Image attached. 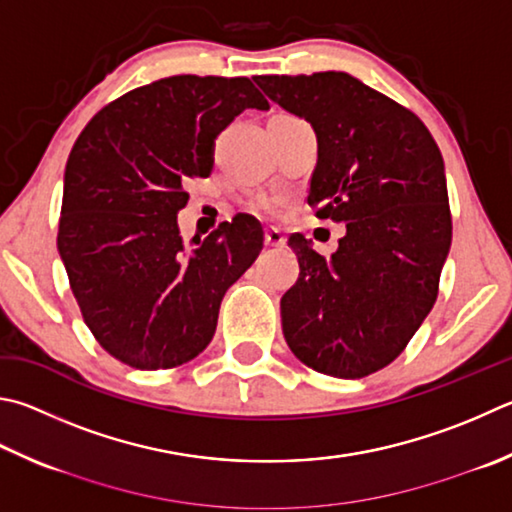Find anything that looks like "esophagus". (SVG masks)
Listing matches in <instances>:
<instances>
[{
  "mask_svg": "<svg viewBox=\"0 0 512 512\" xmlns=\"http://www.w3.org/2000/svg\"><path fill=\"white\" fill-rule=\"evenodd\" d=\"M266 244L273 248H284L286 246V237L280 228H268L266 230Z\"/></svg>",
  "mask_w": 512,
  "mask_h": 512,
  "instance_id": "esophagus-1",
  "label": "esophagus"
}]
</instances>
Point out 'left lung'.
I'll list each match as a JSON object with an SVG mask.
<instances>
[{
	"mask_svg": "<svg viewBox=\"0 0 512 512\" xmlns=\"http://www.w3.org/2000/svg\"><path fill=\"white\" fill-rule=\"evenodd\" d=\"M318 134L309 206L347 224L331 259L288 237L300 277L282 295V331L306 367L365 378L401 356L432 311L452 241L439 145L414 111L342 71L255 76Z\"/></svg>",
	"mask_w": 512,
	"mask_h": 512,
	"instance_id": "obj_1",
	"label": "left lung"
}]
</instances>
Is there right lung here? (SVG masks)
<instances>
[{"instance_id": "add662e5", "label": "right lung", "mask_w": 512, "mask_h": 512, "mask_svg": "<svg viewBox=\"0 0 512 512\" xmlns=\"http://www.w3.org/2000/svg\"><path fill=\"white\" fill-rule=\"evenodd\" d=\"M268 102L248 78L172 76L111 100L64 170L58 250L82 320L109 356L143 371L197 358L228 288L264 248L237 215L183 248L185 179H206L215 138Z\"/></svg>"}]
</instances>
